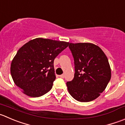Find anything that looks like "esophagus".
<instances>
[{
  "label": "esophagus",
  "instance_id": "1",
  "mask_svg": "<svg viewBox=\"0 0 125 125\" xmlns=\"http://www.w3.org/2000/svg\"><path fill=\"white\" fill-rule=\"evenodd\" d=\"M59 77H61V78H64V77H65V75H64V74L60 75V76H59Z\"/></svg>",
  "mask_w": 125,
  "mask_h": 125
}]
</instances>
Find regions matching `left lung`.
<instances>
[{"mask_svg":"<svg viewBox=\"0 0 125 125\" xmlns=\"http://www.w3.org/2000/svg\"><path fill=\"white\" fill-rule=\"evenodd\" d=\"M74 61L73 79L66 82L73 98L80 102L97 98L107 87L111 77L108 59L102 49L90 43L69 44Z\"/></svg>","mask_w":125,"mask_h":125,"instance_id":"1","label":"left lung"}]
</instances>
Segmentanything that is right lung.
<instances>
[{
	"label": "right lung",
	"mask_w": 125,
	"mask_h": 125,
	"mask_svg": "<svg viewBox=\"0 0 125 125\" xmlns=\"http://www.w3.org/2000/svg\"><path fill=\"white\" fill-rule=\"evenodd\" d=\"M68 45V42L42 38L25 43L11 64L14 83L30 97H39L48 93L55 79L54 59Z\"/></svg>",
	"instance_id": "right-lung-1"
}]
</instances>
